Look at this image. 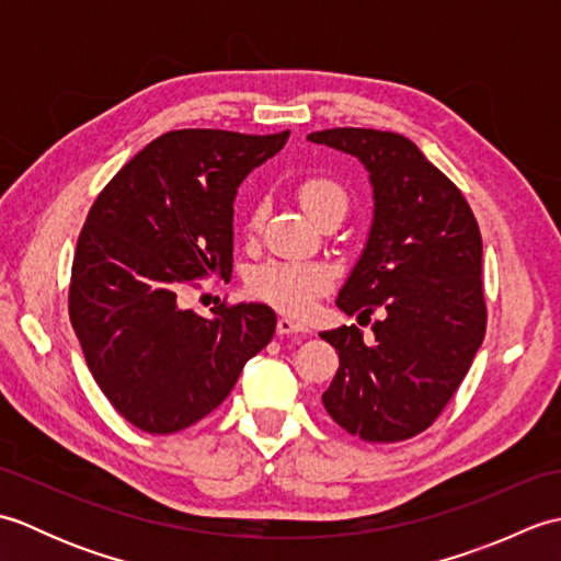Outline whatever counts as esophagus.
Returning a JSON list of instances; mask_svg holds the SVG:
<instances>
[{
  "instance_id": "obj_1",
  "label": "esophagus",
  "mask_w": 561,
  "mask_h": 561,
  "mask_svg": "<svg viewBox=\"0 0 561 561\" xmlns=\"http://www.w3.org/2000/svg\"><path fill=\"white\" fill-rule=\"evenodd\" d=\"M308 328L304 323H296L291 318H279L277 320V335H304Z\"/></svg>"
}]
</instances>
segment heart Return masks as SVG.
Wrapping results in <instances>:
<instances>
[{
    "mask_svg": "<svg viewBox=\"0 0 561 561\" xmlns=\"http://www.w3.org/2000/svg\"><path fill=\"white\" fill-rule=\"evenodd\" d=\"M299 199L308 214L318 219L332 207L347 209V193L344 187L325 175L304 178L299 183ZM260 221V209L250 217V226ZM332 284V272L318 262H282L272 260L255 267L248 277V291L257 299L289 316H304L311 311L313 301Z\"/></svg>",
    "mask_w": 561,
    "mask_h": 561,
    "instance_id": "obj_1",
    "label": "heart"
}]
</instances>
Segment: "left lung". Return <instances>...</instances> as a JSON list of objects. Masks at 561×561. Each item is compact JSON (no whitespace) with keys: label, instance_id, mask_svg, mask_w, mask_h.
Segmentation results:
<instances>
[{"label":"left lung","instance_id":"1","mask_svg":"<svg viewBox=\"0 0 561 561\" xmlns=\"http://www.w3.org/2000/svg\"><path fill=\"white\" fill-rule=\"evenodd\" d=\"M308 139L352 153L368 171L374 224L337 306L359 320L383 313L368 344L356 325L320 332L340 354L323 404L352 436L396 444L434 424L484 340L480 226L408 137L335 127Z\"/></svg>","mask_w":561,"mask_h":561}]
</instances>
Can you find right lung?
<instances>
[{
  "label": "right lung",
  "instance_id": "add662e5",
  "mask_svg": "<svg viewBox=\"0 0 561 561\" xmlns=\"http://www.w3.org/2000/svg\"><path fill=\"white\" fill-rule=\"evenodd\" d=\"M289 139L173 129L125 163L79 233L69 320L103 396L147 434L199 422L274 335L265 304L181 306L193 279L233 267L238 185Z\"/></svg>",
  "mask_w": 561,
  "mask_h": 561
}]
</instances>
